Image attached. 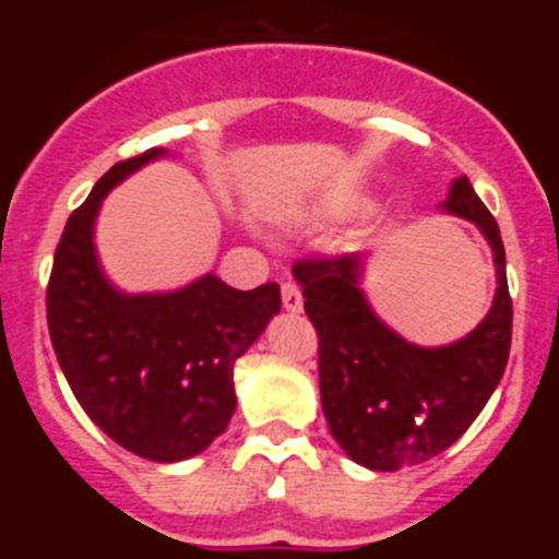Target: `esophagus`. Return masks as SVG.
Wrapping results in <instances>:
<instances>
[{"instance_id":"esophagus-1","label":"esophagus","mask_w":559,"mask_h":559,"mask_svg":"<svg viewBox=\"0 0 559 559\" xmlns=\"http://www.w3.org/2000/svg\"><path fill=\"white\" fill-rule=\"evenodd\" d=\"M283 305L290 313H299L302 310V290L296 283H283Z\"/></svg>"}]
</instances>
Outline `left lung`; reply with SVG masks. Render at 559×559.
<instances>
[{
	"label": "left lung",
	"mask_w": 559,
	"mask_h": 559,
	"mask_svg": "<svg viewBox=\"0 0 559 559\" xmlns=\"http://www.w3.org/2000/svg\"><path fill=\"white\" fill-rule=\"evenodd\" d=\"M445 210L473 221L496 251L492 310L467 338L423 349L380 322L358 290V254H313L294 263L305 313L319 335V386L330 433L369 471L428 462L471 428L507 369L512 296L501 229L467 176Z\"/></svg>",
	"instance_id": "obj_1"
}]
</instances>
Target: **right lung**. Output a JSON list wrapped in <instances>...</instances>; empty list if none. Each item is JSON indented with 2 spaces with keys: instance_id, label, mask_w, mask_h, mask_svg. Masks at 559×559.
Instances as JSON below:
<instances>
[{
  "instance_id": "right-lung-1",
  "label": "right lung",
  "mask_w": 559,
  "mask_h": 559,
  "mask_svg": "<svg viewBox=\"0 0 559 559\" xmlns=\"http://www.w3.org/2000/svg\"><path fill=\"white\" fill-rule=\"evenodd\" d=\"M159 147L122 159L69 215L47 283V324L83 412L126 451L181 462L226 431L231 367L280 310V285L235 290L201 276L176 294L126 296L100 274L92 226L117 181Z\"/></svg>"
}]
</instances>
